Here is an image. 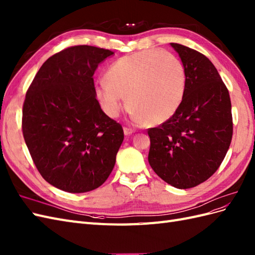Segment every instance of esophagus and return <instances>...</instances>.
<instances>
[{"label": "esophagus", "instance_id": "esophagus-1", "mask_svg": "<svg viewBox=\"0 0 255 255\" xmlns=\"http://www.w3.org/2000/svg\"><path fill=\"white\" fill-rule=\"evenodd\" d=\"M124 133H125V135H130V134L134 133V130L127 128V127H124Z\"/></svg>", "mask_w": 255, "mask_h": 255}]
</instances>
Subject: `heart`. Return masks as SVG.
<instances>
[{
  "mask_svg": "<svg viewBox=\"0 0 255 255\" xmlns=\"http://www.w3.org/2000/svg\"><path fill=\"white\" fill-rule=\"evenodd\" d=\"M184 65L166 51L144 50L120 57L108 67L95 97L110 118L120 115L124 100L137 123L159 125L177 112L186 92Z\"/></svg>",
  "mask_w": 255,
  "mask_h": 255,
  "instance_id": "obj_1",
  "label": "heart"
}]
</instances>
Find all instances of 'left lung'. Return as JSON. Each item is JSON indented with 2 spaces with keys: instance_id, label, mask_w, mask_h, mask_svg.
Segmentation results:
<instances>
[{
  "instance_id": "obj_1",
  "label": "left lung",
  "mask_w": 255,
  "mask_h": 255,
  "mask_svg": "<svg viewBox=\"0 0 255 255\" xmlns=\"http://www.w3.org/2000/svg\"><path fill=\"white\" fill-rule=\"evenodd\" d=\"M178 53L187 77L177 112L148 129V162L169 185L188 189L207 180L227 155L233 135L230 94L207 57L179 43Z\"/></svg>"
}]
</instances>
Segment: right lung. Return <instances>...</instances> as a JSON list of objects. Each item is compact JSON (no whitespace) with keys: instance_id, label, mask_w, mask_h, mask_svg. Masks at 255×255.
I'll use <instances>...</instances> for the list:
<instances>
[{"instance_id":"right-lung-1","label":"right lung","mask_w":255,"mask_h":255,"mask_svg":"<svg viewBox=\"0 0 255 255\" xmlns=\"http://www.w3.org/2000/svg\"><path fill=\"white\" fill-rule=\"evenodd\" d=\"M113 54L92 46L64 49L42 64L26 92V146L43 179L63 191H92L114 168L124 131L101 110L93 79Z\"/></svg>"}]
</instances>
